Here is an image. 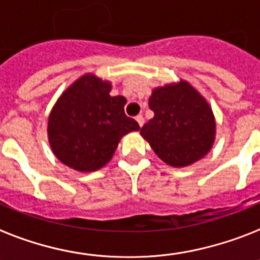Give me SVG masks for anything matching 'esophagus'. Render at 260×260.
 <instances>
[{
  "label": "esophagus",
  "mask_w": 260,
  "mask_h": 260,
  "mask_svg": "<svg viewBox=\"0 0 260 260\" xmlns=\"http://www.w3.org/2000/svg\"><path fill=\"white\" fill-rule=\"evenodd\" d=\"M136 121H138V124L140 126L144 124V117H143V114H139V116H136Z\"/></svg>",
  "instance_id": "obj_1"
}]
</instances>
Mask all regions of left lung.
<instances>
[{"mask_svg": "<svg viewBox=\"0 0 260 260\" xmlns=\"http://www.w3.org/2000/svg\"><path fill=\"white\" fill-rule=\"evenodd\" d=\"M148 106L154 117L140 134L163 162L189 166L213 146L216 122L206 101L185 81L152 91Z\"/></svg>", "mask_w": 260, "mask_h": 260, "instance_id": "1", "label": "left lung"}]
</instances>
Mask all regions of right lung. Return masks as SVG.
Masks as SVG:
<instances>
[{"label":"right lung","instance_id":"add662e5","mask_svg":"<svg viewBox=\"0 0 260 260\" xmlns=\"http://www.w3.org/2000/svg\"><path fill=\"white\" fill-rule=\"evenodd\" d=\"M110 83L83 75L60 95L48 120V138L56 158L78 171H94L113 156L120 139L139 131L124 112L126 100L112 97Z\"/></svg>","mask_w":260,"mask_h":260}]
</instances>
